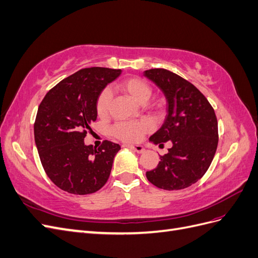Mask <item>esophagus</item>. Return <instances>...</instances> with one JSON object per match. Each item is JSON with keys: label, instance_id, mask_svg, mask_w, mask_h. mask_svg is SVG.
<instances>
[{"label": "esophagus", "instance_id": "1", "mask_svg": "<svg viewBox=\"0 0 258 258\" xmlns=\"http://www.w3.org/2000/svg\"><path fill=\"white\" fill-rule=\"evenodd\" d=\"M122 146H123V147H129V148H131V150H134L135 152H137V153H139V154H142V153L145 151V148H144L142 145H136V144H123Z\"/></svg>", "mask_w": 258, "mask_h": 258}]
</instances>
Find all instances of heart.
Returning <instances> with one entry per match:
<instances>
[{
	"instance_id": "obj_1",
	"label": "heart",
	"mask_w": 258,
	"mask_h": 258,
	"mask_svg": "<svg viewBox=\"0 0 258 258\" xmlns=\"http://www.w3.org/2000/svg\"><path fill=\"white\" fill-rule=\"evenodd\" d=\"M118 87L136 100L138 103H145L152 95V88L144 80L140 77H128L122 80ZM111 92L104 89L100 92L96 102V110L100 117H105L110 110ZM152 129V123L148 120L138 121H121L117 122L112 127V135L124 142H138L143 136Z\"/></svg>"
}]
</instances>
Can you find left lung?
Listing matches in <instances>:
<instances>
[{"instance_id": "left-lung-1", "label": "left lung", "mask_w": 258, "mask_h": 258, "mask_svg": "<svg viewBox=\"0 0 258 258\" xmlns=\"http://www.w3.org/2000/svg\"><path fill=\"white\" fill-rule=\"evenodd\" d=\"M144 75L163 91L168 103L166 120L150 140L159 146L172 142L146 177L161 189L186 188L205 175L214 158L218 144L215 112L197 87L169 70H146Z\"/></svg>"}]
</instances>
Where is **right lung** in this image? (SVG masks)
<instances>
[{
	"label": "right lung",
	"mask_w": 258,
	"mask_h": 258,
	"mask_svg": "<svg viewBox=\"0 0 258 258\" xmlns=\"http://www.w3.org/2000/svg\"><path fill=\"white\" fill-rule=\"evenodd\" d=\"M120 73L108 68L82 69L52 87L38 106L35 144L46 174L60 189L88 195L107 182L120 146L105 140L96 148L85 145L84 139L97 119L98 96Z\"/></svg>",
	"instance_id": "1"
}]
</instances>
